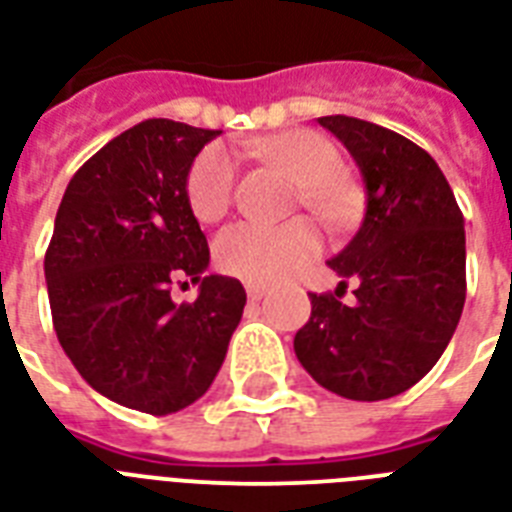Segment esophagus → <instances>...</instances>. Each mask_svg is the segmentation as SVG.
Here are the masks:
<instances>
[{
    "instance_id": "34e87169",
    "label": "esophagus",
    "mask_w": 512,
    "mask_h": 512,
    "mask_svg": "<svg viewBox=\"0 0 512 512\" xmlns=\"http://www.w3.org/2000/svg\"><path fill=\"white\" fill-rule=\"evenodd\" d=\"M247 297L249 300H263L265 297L263 284H247Z\"/></svg>"
}]
</instances>
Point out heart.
Listing matches in <instances>:
<instances>
[{
    "label": "heart",
    "mask_w": 512,
    "mask_h": 512,
    "mask_svg": "<svg viewBox=\"0 0 512 512\" xmlns=\"http://www.w3.org/2000/svg\"><path fill=\"white\" fill-rule=\"evenodd\" d=\"M239 151L260 156L289 183H295V199L321 225L342 228L358 212V188L340 170V154L324 135L313 130H287L263 140H241ZM236 159L228 148L207 146L193 159L185 177L188 207L204 223H215L231 209L236 193ZM316 255V236L305 223L265 228L255 223H236L215 241V260L220 271L252 284H268L303 268Z\"/></svg>",
    "instance_id": "obj_1"
}]
</instances>
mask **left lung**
<instances>
[{"mask_svg":"<svg viewBox=\"0 0 512 512\" xmlns=\"http://www.w3.org/2000/svg\"><path fill=\"white\" fill-rule=\"evenodd\" d=\"M366 183V212L329 260L337 292H311L295 335L305 372L353 401L404 393L436 366L465 305V220L433 156L404 135L353 116H321ZM357 303L345 306L347 281Z\"/></svg>","mask_w":512,"mask_h":512,"instance_id":"obj_1","label":"left lung"}]
</instances>
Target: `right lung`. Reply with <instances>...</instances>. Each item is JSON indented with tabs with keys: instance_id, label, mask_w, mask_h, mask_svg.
Segmentation results:
<instances>
[{
	"instance_id": "right-lung-1",
	"label": "right lung",
	"mask_w": 512,
	"mask_h": 512,
	"mask_svg": "<svg viewBox=\"0 0 512 512\" xmlns=\"http://www.w3.org/2000/svg\"><path fill=\"white\" fill-rule=\"evenodd\" d=\"M220 130L172 119L135 124L71 177L44 276L52 327L76 372L116 404L172 414L207 393L223 366L247 292L209 265L185 177ZM199 280L193 304L171 284Z\"/></svg>"
}]
</instances>
